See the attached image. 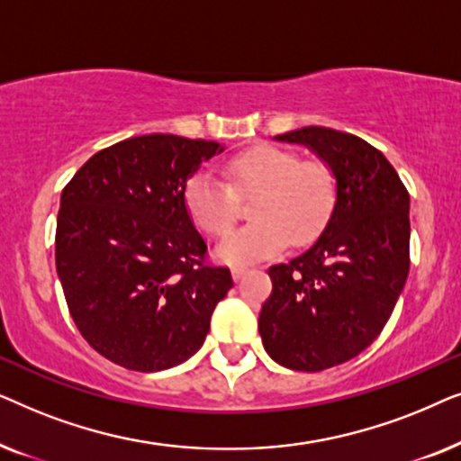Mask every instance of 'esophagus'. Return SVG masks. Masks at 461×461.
Listing matches in <instances>:
<instances>
[{"mask_svg":"<svg viewBox=\"0 0 461 461\" xmlns=\"http://www.w3.org/2000/svg\"><path fill=\"white\" fill-rule=\"evenodd\" d=\"M230 273H232V279H235V281H241L243 276L249 273V268H248V267H241V264H237V267H232V268H230Z\"/></svg>","mask_w":461,"mask_h":461,"instance_id":"34e87169","label":"esophagus"}]
</instances>
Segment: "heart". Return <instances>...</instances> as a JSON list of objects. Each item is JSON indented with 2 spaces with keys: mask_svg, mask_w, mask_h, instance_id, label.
Masks as SVG:
<instances>
[{
  "mask_svg": "<svg viewBox=\"0 0 461 461\" xmlns=\"http://www.w3.org/2000/svg\"><path fill=\"white\" fill-rule=\"evenodd\" d=\"M229 185L212 172H197L185 188V205L199 230L224 237L239 212L237 197L251 201L254 222L230 232L216 248L226 264H249L275 256L287 241H311L323 229L336 201V182L319 161H300L289 149L260 144L226 161Z\"/></svg>",
  "mask_w": 461,
  "mask_h": 461,
  "instance_id": "1",
  "label": "heart"
}]
</instances>
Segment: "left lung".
Instances as JSON below:
<instances>
[{
	"label": "left lung",
	"instance_id": "8db88e82",
	"mask_svg": "<svg viewBox=\"0 0 461 461\" xmlns=\"http://www.w3.org/2000/svg\"><path fill=\"white\" fill-rule=\"evenodd\" d=\"M275 140L304 144L330 167L336 203L304 254L268 268L258 330L283 367L323 371L367 348L394 311L409 275V193L358 136L308 125Z\"/></svg>",
	"mask_w": 461,
	"mask_h": 461
}]
</instances>
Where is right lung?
I'll list each match as a JSON object with an SVG mask.
<instances>
[{
	"label": "right lung",
	"instance_id": "1",
	"mask_svg": "<svg viewBox=\"0 0 461 461\" xmlns=\"http://www.w3.org/2000/svg\"><path fill=\"white\" fill-rule=\"evenodd\" d=\"M210 140L147 134L90 157L60 194L56 273L81 336L109 361L161 371L205 342L212 312L232 287L205 264L207 245L185 205Z\"/></svg>",
	"mask_w": 461,
	"mask_h": 461
}]
</instances>
